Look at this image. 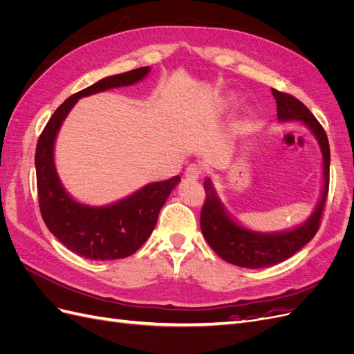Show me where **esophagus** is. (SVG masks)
Segmentation results:
<instances>
[{
    "mask_svg": "<svg viewBox=\"0 0 354 354\" xmlns=\"http://www.w3.org/2000/svg\"><path fill=\"white\" fill-rule=\"evenodd\" d=\"M201 174H202V168L198 164H190L185 171V177L187 180H198Z\"/></svg>",
    "mask_w": 354,
    "mask_h": 354,
    "instance_id": "34e87169",
    "label": "esophagus"
}]
</instances>
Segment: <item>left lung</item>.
<instances>
[{
    "label": "left lung",
    "instance_id": "left-lung-1",
    "mask_svg": "<svg viewBox=\"0 0 354 354\" xmlns=\"http://www.w3.org/2000/svg\"><path fill=\"white\" fill-rule=\"evenodd\" d=\"M277 106L279 122H303L315 138L322 153V190L313 212L304 221L281 232H255L234 218L224 207L209 177L203 181L207 199L201 211V230L203 238L218 257L230 264L246 269H264L279 264L303 248L315 238L322 217L329 189L330 152L326 133L313 113L295 97L272 90Z\"/></svg>",
    "mask_w": 354,
    "mask_h": 354
}]
</instances>
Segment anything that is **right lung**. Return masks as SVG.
Masks as SVG:
<instances>
[{
	"instance_id": "right-lung-1",
	"label": "right lung",
	"mask_w": 354,
	"mask_h": 354,
	"mask_svg": "<svg viewBox=\"0 0 354 354\" xmlns=\"http://www.w3.org/2000/svg\"><path fill=\"white\" fill-rule=\"evenodd\" d=\"M151 72L143 66L106 77L63 102L39 136L35 152L41 216L48 230L72 252L88 260H118L134 254L151 236L160 208L180 177L155 181L108 205L93 207L73 199L62 185L55 164V145L63 121L77 102L87 95L128 87Z\"/></svg>"
}]
</instances>
